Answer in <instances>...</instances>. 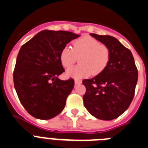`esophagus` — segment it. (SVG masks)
Returning a JSON list of instances; mask_svg holds the SVG:
<instances>
[{
	"label": "esophagus",
	"mask_w": 148,
	"mask_h": 148,
	"mask_svg": "<svg viewBox=\"0 0 148 148\" xmlns=\"http://www.w3.org/2000/svg\"><path fill=\"white\" fill-rule=\"evenodd\" d=\"M81 84V80H75V85H78V84Z\"/></svg>",
	"instance_id": "esophagus-1"
}]
</instances>
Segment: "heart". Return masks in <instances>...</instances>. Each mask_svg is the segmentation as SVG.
<instances>
[{"label":"heart","mask_w":148,"mask_h":148,"mask_svg":"<svg viewBox=\"0 0 148 148\" xmlns=\"http://www.w3.org/2000/svg\"><path fill=\"white\" fill-rule=\"evenodd\" d=\"M79 60L76 67L67 70L68 76L81 78L97 75L106 67L110 53L108 47L89 36H84L73 42V49L66 46L60 53L61 63L65 68H70Z\"/></svg>","instance_id":"1"}]
</instances>
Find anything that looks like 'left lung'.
I'll return each instance as SVG.
<instances>
[{"label": "left lung", "mask_w": 148, "mask_h": 148, "mask_svg": "<svg viewBox=\"0 0 148 148\" xmlns=\"http://www.w3.org/2000/svg\"><path fill=\"white\" fill-rule=\"evenodd\" d=\"M109 50L106 67L83 84L86 93L84 106L95 117L112 120L117 118L129 107L134 96L138 70L131 51L114 36L90 34Z\"/></svg>", "instance_id": "left-lung-1"}]
</instances>
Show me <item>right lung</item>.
Listing matches in <instances>:
<instances>
[{
    "label": "right lung",
    "instance_id": "obj_1",
    "mask_svg": "<svg viewBox=\"0 0 148 148\" xmlns=\"http://www.w3.org/2000/svg\"><path fill=\"white\" fill-rule=\"evenodd\" d=\"M78 36L70 32L44 30L20 48L13 73L14 88L22 105L35 118L49 120L64 108L74 80L59 78L64 72L59 56Z\"/></svg>",
    "mask_w": 148,
    "mask_h": 148
}]
</instances>
